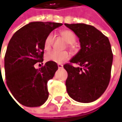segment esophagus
I'll return each mask as SVG.
<instances>
[{
	"instance_id": "esophagus-1",
	"label": "esophagus",
	"mask_w": 122,
	"mask_h": 122,
	"mask_svg": "<svg viewBox=\"0 0 122 122\" xmlns=\"http://www.w3.org/2000/svg\"><path fill=\"white\" fill-rule=\"evenodd\" d=\"M58 68L59 69H62L63 67V65H62V64H58Z\"/></svg>"
}]
</instances>
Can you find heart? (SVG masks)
Listing matches in <instances>:
<instances>
[{
	"mask_svg": "<svg viewBox=\"0 0 122 122\" xmlns=\"http://www.w3.org/2000/svg\"><path fill=\"white\" fill-rule=\"evenodd\" d=\"M61 36L63 37L65 41L69 43V48H73L72 44L76 41V36L74 33L69 30H65L61 32ZM53 42V36L52 34H48L45 38L44 42V47L45 50H49L51 48ZM69 58V54L67 51L59 52L57 51H51L46 54L45 59L47 61H53L57 63H61Z\"/></svg>",
	"mask_w": 122,
	"mask_h": 122,
	"instance_id": "obj_1",
	"label": "heart"
}]
</instances>
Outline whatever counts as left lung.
<instances>
[{
  "mask_svg": "<svg viewBox=\"0 0 122 122\" xmlns=\"http://www.w3.org/2000/svg\"><path fill=\"white\" fill-rule=\"evenodd\" d=\"M65 25L77 35L81 49L63 67L68 76L67 92L80 103H91L107 89L110 81L113 53L109 40L92 25L84 23ZM73 63L78 67L75 68Z\"/></svg>",
  "mask_w": 122,
  "mask_h": 122,
  "instance_id": "obj_1",
  "label": "left lung"
}]
</instances>
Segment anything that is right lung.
I'll list each match as a JSON object with an SVG mask.
<instances>
[{"mask_svg":"<svg viewBox=\"0 0 122 122\" xmlns=\"http://www.w3.org/2000/svg\"><path fill=\"white\" fill-rule=\"evenodd\" d=\"M62 23L31 22L12 36L5 56V80L16 100L24 106L39 107L48 97L47 82L58 69L53 61H48L39 69L37 62L43 61L45 38Z\"/></svg>","mask_w":122,"mask_h":122,"instance_id":"obj_1","label":"right lung"}]
</instances>
